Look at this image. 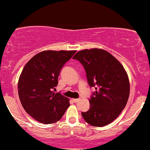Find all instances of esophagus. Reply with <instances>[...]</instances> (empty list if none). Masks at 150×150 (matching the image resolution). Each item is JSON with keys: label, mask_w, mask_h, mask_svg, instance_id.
Wrapping results in <instances>:
<instances>
[{"label": "esophagus", "mask_w": 150, "mask_h": 150, "mask_svg": "<svg viewBox=\"0 0 150 150\" xmlns=\"http://www.w3.org/2000/svg\"><path fill=\"white\" fill-rule=\"evenodd\" d=\"M79 100H80L79 98H73V101L74 102V103H77Z\"/></svg>", "instance_id": "esophagus-1"}]
</instances>
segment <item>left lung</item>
Returning a JSON list of instances; mask_svg holds the SVG:
<instances>
[{
  "label": "left lung",
  "mask_w": 150,
  "mask_h": 150,
  "mask_svg": "<svg viewBox=\"0 0 150 150\" xmlns=\"http://www.w3.org/2000/svg\"><path fill=\"white\" fill-rule=\"evenodd\" d=\"M73 58L82 64L89 84L96 87L89 100L90 109L81 113L83 118L95 127L109 125L120 115L128 100L127 72L112 54L102 49L81 50Z\"/></svg>",
  "instance_id": "8db88e82"
}]
</instances>
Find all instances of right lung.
<instances>
[{
    "label": "right lung",
    "instance_id": "add662e5",
    "mask_svg": "<svg viewBox=\"0 0 150 150\" xmlns=\"http://www.w3.org/2000/svg\"><path fill=\"white\" fill-rule=\"evenodd\" d=\"M76 52L45 50L25 64L18 81V93L25 112L38 122L52 124L61 119L70 106L69 99L53 90L63 65Z\"/></svg>",
    "mask_w": 150,
    "mask_h": 150
}]
</instances>
